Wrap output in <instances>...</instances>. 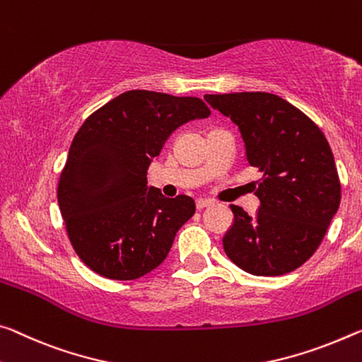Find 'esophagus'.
Returning <instances> with one entry per match:
<instances>
[{
    "label": "esophagus",
    "mask_w": 362,
    "mask_h": 362,
    "mask_svg": "<svg viewBox=\"0 0 362 362\" xmlns=\"http://www.w3.org/2000/svg\"><path fill=\"white\" fill-rule=\"evenodd\" d=\"M211 204H212L211 199H198L197 208L198 209H204V208H208V206H211Z\"/></svg>",
    "instance_id": "esophagus-1"
}]
</instances>
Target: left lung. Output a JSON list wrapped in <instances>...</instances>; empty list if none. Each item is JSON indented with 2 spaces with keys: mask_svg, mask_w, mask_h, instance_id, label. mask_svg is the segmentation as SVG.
<instances>
[{
  "mask_svg": "<svg viewBox=\"0 0 362 362\" xmlns=\"http://www.w3.org/2000/svg\"><path fill=\"white\" fill-rule=\"evenodd\" d=\"M204 100L237 125L246 160L262 174L255 216L230 204L233 223L222 238L223 251L253 275L295 271L319 248L340 206L329 141L305 112L277 95L243 91Z\"/></svg>",
  "mask_w": 362,
  "mask_h": 362,
  "instance_id": "left-lung-1",
  "label": "left lung"
}]
</instances>
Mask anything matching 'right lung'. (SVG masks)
<instances>
[{"label": "right lung", "mask_w": 362, "mask_h": 362, "mask_svg": "<svg viewBox=\"0 0 362 362\" xmlns=\"http://www.w3.org/2000/svg\"><path fill=\"white\" fill-rule=\"evenodd\" d=\"M209 114L193 96L130 90L85 120L69 148L57 203L69 240L91 271L135 280L168 257L197 206L185 194L165 198L148 187V168L172 132Z\"/></svg>", "instance_id": "right-lung-1"}]
</instances>
